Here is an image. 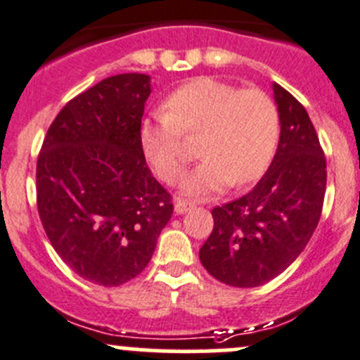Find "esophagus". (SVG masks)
I'll return each instance as SVG.
<instances>
[{
  "label": "esophagus",
  "mask_w": 360,
  "mask_h": 360,
  "mask_svg": "<svg viewBox=\"0 0 360 360\" xmlns=\"http://www.w3.org/2000/svg\"><path fill=\"white\" fill-rule=\"evenodd\" d=\"M191 207H193V203L191 202H188V200H176V203H174V212L176 214H186L188 210L191 209Z\"/></svg>",
  "instance_id": "1"
}]
</instances>
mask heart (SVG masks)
I'll return each instance as SVG.
<instances>
[{"label":"heart","instance_id":"b5f03b06","mask_svg":"<svg viewBox=\"0 0 360 360\" xmlns=\"http://www.w3.org/2000/svg\"><path fill=\"white\" fill-rule=\"evenodd\" d=\"M197 132L203 158L183 177L181 190L205 197L266 172L278 146L281 120L275 103L261 90H238L212 76L190 79L169 94L163 111L141 123V148L158 177L172 183L181 176L186 160L183 134Z\"/></svg>","mask_w":360,"mask_h":360}]
</instances>
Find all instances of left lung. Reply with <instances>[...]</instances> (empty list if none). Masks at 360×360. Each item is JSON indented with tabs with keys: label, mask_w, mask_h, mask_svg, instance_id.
<instances>
[{
	"label": "left lung",
	"mask_w": 360,
	"mask_h": 360,
	"mask_svg": "<svg viewBox=\"0 0 360 360\" xmlns=\"http://www.w3.org/2000/svg\"><path fill=\"white\" fill-rule=\"evenodd\" d=\"M281 120L277 153L244 197L212 209L214 230L200 261L219 282L257 288L281 275L303 252L321 219L326 157L307 110L271 85Z\"/></svg>",
	"instance_id": "1"
}]
</instances>
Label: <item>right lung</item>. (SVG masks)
<instances>
[{"mask_svg": "<svg viewBox=\"0 0 360 360\" xmlns=\"http://www.w3.org/2000/svg\"><path fill=\"white\" fill-rule=\"evenodd\" d=\"M150 76L103 79L69 101L36 165L38 212L50 244L75 274L115 288L150 263L172 216L139 141Z\"/></svg>", "mask_w": 360, "mask_h": 360, "instance_id": "obj_1", "label": "right lung"}]
</instances>
